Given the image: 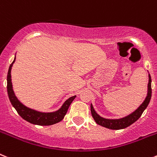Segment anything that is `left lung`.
Masks as SVG:
<instances>
[{
	"label": "left lung",
	"instance_id": "1",
	"mask_svg": "<svg viewBox=\"0 0 157 157\" xmlns=\"http://www.w3.org/2000/svg\"><path fill=\"white\" fill-rule=\"evenodd\" d=\"M151 82H152L151 76L149 74V83H148L146 98H145L143 102L141 104V105L138 107V109L133 112H131L130 114L127 115V116H124L123 118H120V119H106V118L101 117L100 115H98L96 112V111L94 110L93 105L91 104L90 110L94 120H95V122L98 123V125L106 127L108 129H111V130H121V129H124L133 124L134 122L137 121L141 117V114L143 113L144 111L145 110V109L149 105L151 97H152Z\"/></svg>",
	"mask_w": 157,
	"mask_h": 157
}]
</instances>
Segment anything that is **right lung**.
Masks as SVG:
<instances>
[{
	"instance_id": "1",
	"label": "right lung",
	"mask_w": 157,
	"mask_h": 157,
	"mask_svg": "<svg viewBox=\"0 0 157 157\" xmlns=\"http://www.w3.org/2000/svg\"><path fill=\"white\" fill-rule=\"evenodd\" d=\"M15 61H16V56L14 58L13 62L11 63L10 67L8 68V75H7V91H8V95L11 104L15 108V109L17 111L18 114L21 116L23 120L32 123V124H35V125L49 126L61 121L64 118L69 106H70L72 101H74L75 98H76V96H72L67 100H66L64 103L62 105V106L55 112H43L28 108L19 101V99L14 93L13 87H12L11 70H12V65L15 63Z\"/></svg>"
}]
</instances>
